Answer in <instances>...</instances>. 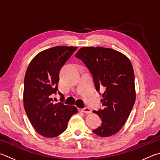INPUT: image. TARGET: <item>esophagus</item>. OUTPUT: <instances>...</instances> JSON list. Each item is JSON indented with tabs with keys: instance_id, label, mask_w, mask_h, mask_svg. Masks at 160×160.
Here are the masks:
<instances>
[{
	"instance_id": "1",
	"label": "esophagus",
	"mask_w": 160,
	"mask_h": 160,
	"mask_svg": "<svg viewBox=\"0 0 160 160\" xmlns=\"http://www.w3.org/2000/svg\"><path fill=\"white\" fill-rule=\"evenodd\" d=\"M81 111L85 112V113H87V114H89V113H92V110L90 109L89 108H84L82 109H81Z\"/></svg>"
}]
</instances>
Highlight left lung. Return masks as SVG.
Masks as SVG:
<instances>
[{"label":"left lung","mask_w":160,"mask_h":160,"mask_svg":"<svg viewBox=\"0 0 160 160\" xmlns=\"http://www.w3.org/2000/svg\"><path fill=\"white\" fill-rule=\"evenodd\" d=\"M75 57L82 61L93 75L96 89L103 90V108L94 110L102 123L93 132L101 137L115 134L126 122L134 105V72L129 58L110 48L83 47Z\"/></svg>","instance_id":"obj_1"}]
</instances>
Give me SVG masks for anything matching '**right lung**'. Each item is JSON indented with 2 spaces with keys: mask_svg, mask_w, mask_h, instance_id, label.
<instances>
[{
  "mask_svg": "<svg viewBox=\"0 0 160 160\" xmlns=\"http://www.w3.org/2000/svg\"><path fill=\"white\" fill-rule=\"evenodd\" d=\"M77 47L57 46L43 50L30 62L24 82V106L28 120L42 136L54 138L66 129L71 116L78 112L73 106L54 103L59 92V71ZM61 101L64 99L59 92Z\"/></svg>",
  "mask_w": 160,
  "mask_h": 160,
  "instance_id": "1",
  "label": "right lung"
}]
</instances>
